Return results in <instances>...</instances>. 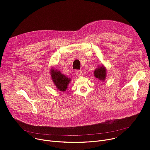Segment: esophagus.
Instances as JSON below:
<instances>
[{
  "instance_id": "obj_1",
  "label": "esophagus",
  "mask_w": 150,
  "mask_h": 150,
  "mask_svg": "<svg viewBox=\"0 0 150 150\" xmlns=\"http://www.w3.org/2000/svg\"><path fill=\"white\" fill-rule=\"evenodd\" d=\"M75 74H76V75L78 77L81 76L83 75L82 72L81 70H77V71H75Z\"/></svg>"
}]
</instances>
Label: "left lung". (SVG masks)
<instances>
[{"label": "left lung", "mask_w": 150, "mask_h": 150, "mask_svg": "<svg viewBox=\"0 0 150 150\" xmlns=\"http://www.w3.org/2000/svg\"><path fill=\"white\" fill-rule=\"evenodd\" d=\"M106 75H107V69L103 65H101L100 66L98 65V68H97L94 71V76L103 82L105 81L106 78Z\"/></svg>", "instance_id": "1"}]
</instances>
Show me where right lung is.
Listing matches in <instances>:
<instances>
[{
	"mask_svg": "<svg viewBox=\"0 0 150 150\" xmlns=\"http://www.w3.org/2000/svg\"><path fill=\"white\" fill-rule=\"evenodd\" d=\"M50 73L52 80L57 89L60 91H65L71 81V78L63 75L60 71L54 68H52Z\"/></svg>",
	"mask_w": 150,
	"mask_h": 150,
	"instance_id": "obj_1",
	"label": "right lung"
}]
</instances>
